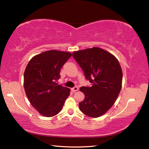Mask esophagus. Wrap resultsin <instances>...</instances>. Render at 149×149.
Masks as SVG:
<instances>
[{"instance_id":"1","label":"esophagus","mask_w":149,"mask_h":149,"mask_svg":"<svg viewBox=\"0 0 149 149\" xmlns=\"http://www.w3.org/2000/svg\"><path fill=\"white\" fill-rule=\"evenodd\" d=\"M79 90V88L78 87H77V86H75V87H74L73 88H72L71 89V91H72V92L73 93H74V92H75V91H77Z\"/></svg>"}]
</instances>
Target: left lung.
<instances>
[{
    "mask_svg": "<svg viewBox=\"0 0 149 149\" xmlns=\"http://www.w3.org/2000/svg\"><path fill=\"white\" fill-rule=\"evenodd\" d=\"M72 56L91 83L80 89L85 98L79 102V108L87 116H102L112 107L121 91L120 65L115 56L97 47L74 52Z\"/></svg>",
    "mask_w": 149,
    "mask_h": 149,
    "instance_id": "left-lung-1",
    "label": "left lung"
}]
</instances>
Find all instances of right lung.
Wrapping results in <instances>:
<instances>
[{"instance_id":"1","label":"right lung","mask_w":149,"mask_h":149,"mask_svg":"<svg viewBox=\"0 0 149 149\" xmlns=\"http://www.w3.org/2000/svg\"><path fill=\"white\" fill-rule=\"evenodd\" d=\"M72 54L49 50L34 56L24 74V90L30 103L41 115L52 117L62 109L70 89L58 85L60 72Z\"/></svg>"}]
</instances>
